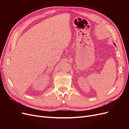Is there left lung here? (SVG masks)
<instances>
[{
    "mask_svg": "<svg viewBox=\"0 0 129 129\" xmlns=\"http://www.w3.org/2000/svg\"><path fill=\"white\" fill-rule=\"evenodd\" d=\"M114 45H115V44H114Z\"/></svg>",
    "mask_w": 129,
    "mask_h": 129,
    "instance_id": "obj_1",
    "label": "left lung"
}]
</instances>
